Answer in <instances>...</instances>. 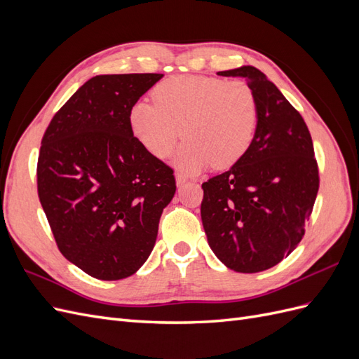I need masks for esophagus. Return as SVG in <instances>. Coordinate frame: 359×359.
<instances>
[{
	"label": "esophagus",
	"instance_id": "1",
	"mask_svg": "<svg viewBox=\"0 0 359 359\" xmlns=\"http://www.w3.org/2000/svg\"><path fill=\"white\" fill-rule=\"evenodd\" d=\"M187 182H189V178L184 175V173H177V184L180 187L184 186V184H187Z\"/></svg>",
	"mask_w": 359,
	"mask_h": 359
}]
</instances>
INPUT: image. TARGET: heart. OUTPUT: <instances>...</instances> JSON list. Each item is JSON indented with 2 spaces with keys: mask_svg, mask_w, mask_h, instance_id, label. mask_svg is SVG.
Instances as JSON below:
<instances>
[{
  "mask_svg": "<svg viewBox=\"0 0 359 359\" xmlns=\"http://www.w3.org/2000/svg\"><path fill=\"white\" fill-rule=\"evenodd\" d=\"M153 100H139L128 112L130 128L148 153L170 156L182 145L177 165L187 173L212 163L217 169L236 165L252 147L259 126V100L244 81L208 76H177L158 82Z\"/></svg>",
  "mask_w": 359,
  "mask_h": 359,
  "instance_id": "obj_1",
  "label": "heart"
}]
</instances>
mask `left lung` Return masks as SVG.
Wrapping results in <instances>:
<instances>
[{"label": "left lung", "mask_w": 359, "mask_h": 359, "mask_svg": "<svg viewBox=\"0 0 359 359\" xmlns=\"http://www.w3.org/2000/svg\"><path fill=\"white\" fill-rule=\"evenodd\" d=\"M241 76L259 100L257 133L229 170L202 184L201 215L215 256L236 273H259L297 248L319 190L309 127L277 86L256 67Z\"/></svg>", "instance_id": "8db88e82"}]
</instances>
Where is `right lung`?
Instances as JSON below:
<instances>
[{"label": "right lung", "mask_w": 359, "mask_h": 359, "mask_svg": "<svg viewBox=\"0 0 359 359\" xmlns=\"http://www.w3.org/2000/svg\"><path fill=\"white\" fill-rule=\"evenodd\" d=\"M160 73L100 74L53 115L41 139L37 191L62 256L88 276L121 280L145 264L173 169L140 145L128 112Z\"/></svg>", "instance_id": "add662e5"}]
</instances>
